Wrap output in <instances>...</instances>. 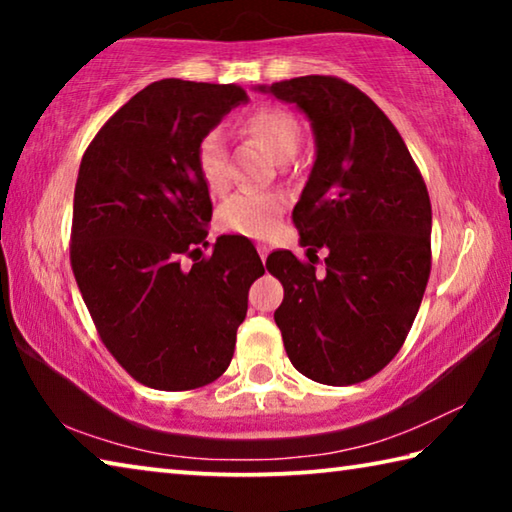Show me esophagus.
Wrapping results in <instances>:
<instances>
[{
  "label": "esophagus",
  "instance_id": "obj_1",
  "mask_svg": "<svg viewBox=\"0 0 512 512\" xmlns=\"http://www.w3.org/2000/svg\"><path fill=\"white\" fill-rule=\"evenodd\" d=\"M257 253H259V257H262V259H266V257H268V246L259 244V246H257Z\"/></svg>",
  "mask_w": 512,
  "mask_h": 512
}]
</instances>
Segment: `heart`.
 <instances>
[{
	"instance_id": "heart-1",
	"label": "heart",
	"mask_w": 512,
	"mask_h": 512,
	"mask_svg": "<svg viewBox=\"0 0 512 512\" xmlns=\"http://www.w3.org/2000/svg\"><path fill=\"white\" fill-rule=\"evenodd\" d=\"M244 133L255 137L275 160L287 162L293 158L300 144L298 119L284 108H257L241 121ZM196 167L205 187L210 192H223L228 187V153H225L223 135L219 131H207L196 146ZM284 212V201L271 192H239L230 196L219 207L216 225L230 235L250 239H264L275 230Z\"/></svg>"
}]
</instances>
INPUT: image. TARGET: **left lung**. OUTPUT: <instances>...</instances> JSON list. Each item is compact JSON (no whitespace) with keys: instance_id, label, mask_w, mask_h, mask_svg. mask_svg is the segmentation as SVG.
Here are the masks:
<instances>
[{"instance_id":"8db88e82","label":"left lung","mask_w":512,"mask_h":512,"mask_svg":"<svg viewBox=\"0 0 512 512\" xmlns=\"http://www.w3.org/2000/svg\"><path fill=\"white\" fill-rule=\"evenodd\" d=\"M311 121L316 162L291 219L309 262L275 250L284 287L275 323L293 368L327 386L366 381L391 363L431 271V201L409 149L370 97L336 76L259 85ZM328 250L326 271L315 253Z\"/></svg>"}]
</instances>
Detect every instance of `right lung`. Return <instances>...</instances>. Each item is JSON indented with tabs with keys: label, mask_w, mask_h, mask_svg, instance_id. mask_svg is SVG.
I'll use <instances>...</instances> for the list:
<instances>
[{
	"label": "right lung",
	"mask_w": 512,
	"mask_h": 512,
	"mask_svg": "<svg viewBox=\"0 0 512 512\" xmlns=\"http://www.w3.org/2000/svg\"><path fill=\"white\" fill-rule=\"evenodd\" d=\"M239 85L164 79L124 103L85 151L69 259L94 327L128 375L155 391L219 379L235 354L248 289L264 275L246 237L207 246L210 189L198 140L246 103Z\"/></svg>",
	"instance_id": "1"
}]
</instances>
